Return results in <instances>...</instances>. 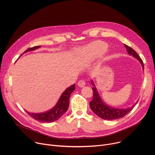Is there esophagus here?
Segmentation results:
<instances>
[{"label":"esophagus","mask_w":155,"mask_h":155,"mask_svg":"<svg viewBox=\"0 0 155 155\" xmlns=\"http://www.w3.org/2000/svg\"><path fill=\"white\" fill-rule=\"evenodd\" d=\"M85 85V81L83 80H80L78 82V86L80 87H83Z\"/></svg>","instance_id":"obj_1"}]
</instances>
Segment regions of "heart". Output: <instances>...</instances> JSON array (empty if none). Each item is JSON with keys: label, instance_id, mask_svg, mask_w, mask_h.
<instances>
[{"label": "heart", "instance_id": "1", "mask_svg": "<svg viewBox=\"0 0 155 155\" xmlns=\"http://www.w3.org/2000/svg\"><path fill=\"white\" fill-rule=\"evenodd\" d=\"M107 48V45L105 43L101 42L97 43L96 45L91 48H87L86 50L90 54H99L104 53Z\"/></svg>", "mask_w": 155, "mask_h": 155}]
</instances>
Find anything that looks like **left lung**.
I'll return each mask as SVG.
<instances>
[{"label":"left lung","instance_id":"left-lung-1","mask_svg":"<svg viewBox=\"0 0 155 155\" xmlns=\"http://www.w3.org/2000/svg\"><path fill=\"white\" fill-rule=\"evenodd\" d=\"M124 45L126 47L127 53L130 55H132L140 61V62L142 64L143 69H144V65H143V61L142 59L140 58V56H139V54L136 52V51L132 49V48H130V47L127 46V45H124ZM91 82L93 84L94 87H93V99L90 102V107L93 110V112L102 119L112 120H117V119H119L122 117H124L125 115L129 114L132 109H133L134 107L136 105V104L138 102L137 101V102L134 105L127 108H116L108 106L107 104H105L102 100L93 80Z\"/></svg>","mask_w":155,"mask_h":155}]
</instances>
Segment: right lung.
I'll return each mask as SVG.
<instances>
[{
	"label": "right lung",
	"mask_w": 155,
	"mask_h": 155,
	"mask_svg": "<svg viewBox=\"0 0 155 155\" xmlns=\"http://www.w3.org/2000/svg\"><path fill=\"white\" fill-rule=\"evenodd\" d=\"M40 47V46H37L29 48L27 49L22 54H23L24 53L30 51H34L37 48H39ZM75 84H74L68 87L61 94L56 105L53 108L50 110L49 111L40 114L31 113L27 111L26 112L31 117L41 123H51L59 120L66 112H67L69 105L70 96L72 94V93H73V91L75 90Z\"/></svg>",
	"instance_id": "right-lung-1"
}]
</instances>
